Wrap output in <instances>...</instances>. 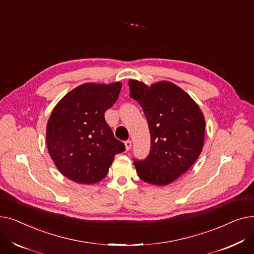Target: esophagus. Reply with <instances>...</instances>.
I'll use <instances>...</instances> for the list:
<instances>
[{"mask_svg":"<svg viewBox=\"0 0 254 254\" xmlns=\"http://www.w3.org/2000/svg\"><path fill=\"white\" fill-rule=\"evenodd\" d=\"M125 145H126V149L127 150H129L131 148V141L130 140H127L125 142Z\"/></svg>","mask_w":254,"mask_h":254,"instance_id":"esophagus-1","label":"esophagus"}]
</instances>
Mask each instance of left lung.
<instances>
[{
	"label": "left lung",
	"instance_id": "1",
	"mask_svg": "<svg viewBox=\"0 0 254 254\" xmlns=\"http://www.w3.org/2000/svg\"><path fill=\"white\" fill-rule=\"evenodd\" d=\"M129 96L142 107L151 136L149 155L136 161L138 176L154 185H167L188 171L203 149L205 118L196 103L169 81L151 86L129 80Z\"/></svg>",
	"mask_w": 254,
	"mask_h": 254
}]
</instances>
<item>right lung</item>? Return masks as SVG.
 I'll return each instance as SVG.
<instances>
[{"mask_svg": "<svg viewBox=\"0 0 254 254\" xmlns=\"http://www.w3.org/2000/svg\"><path fill=\"white\" fill-rule=\"evenodd\" d=\"M120 90V82L84 83L55 107L46 127L47 148L66 178L81 184L97 183L108 174L114 156L126 150L104 117Z\"/></svg>", "mask_w": 254, "mask_h": 254, "instance_id": "right-lung-1", "label": "right lung"}]
</instances>
